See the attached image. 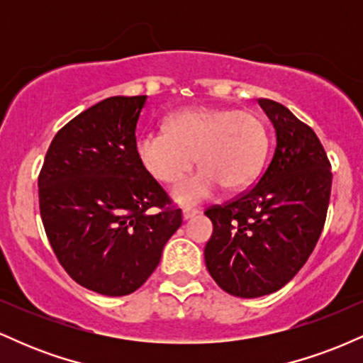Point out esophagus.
<instances>
[{
	"label": "esophagus",
	"instance_id": "34e87169",
	"mask_svg": "<svg viewBox=\"0 0 363 363\" xmlns=\"http://www.w3.org/2000/svg\"><path fill=\"white\" fill-rule=\"evenodd\" d=\"M198 213L199 211L194 210V208H184V210H182V216H184V220L193 218V216H196Z\"/></svg>",
	"mask_w": 363,
	"mask_h": 363
}]
</instances>
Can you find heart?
<instances>
[{
	"instance_id": "b5f03b06",
	"label": "heart",
	"mask_w": 363,
	"mask_h": 363,
	"mask_svg": "<svg viewBox=\"0 0 363 363\" xmlns=\"http://www.w3.org/2000/svg\"><path fill=\"white\" fill-rule=\"evenodd\" d=\"M268 153V131L259 116L225 107H189L167 116L165 131L136 138V155L164 184H176L194 167L196 176L179 184L172 198L182 205L213 196L220 187L240 191L256 179Z\"/></svg>"
}]
</instances>
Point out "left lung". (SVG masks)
Here are the masks:
<instances>
[{
  "label": "left lung",
  "mask_w": 363,
  "mask_h": 363,
  "mask_svg": "<svg viewBox=\"0 0 363 363\" xmlns=\"http://www.w3.org/2000/svg\"><path fill=\"white\" fill-rule=\"evenodd\" d=\"M277 148L256 186L205 215L213 234L205 262L220 289L256 298L285 286L306 264L326 222L331 164L311 126L281 104L259 99Z\"/></svg>",
  "instance_id": "8db88e82"
}]
</instances>
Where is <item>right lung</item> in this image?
<instances>
[{
    "mask_svg": "<svg viewBox=\"0 0 363 363\" xmlns=\"http://www.w3.org/2000/svg\"><path fill=\"white\" fill-rule=\"evenodd\" d=\"M145 102L147 95H119L83 111L54 136L39 174L40 216L57 261L78 285L109 297L148 280L182 223L136 155Z\"/></svg>",
    "mask_w": 363,
    "mask_h": 363,
    "instance_id": "obj_1",
    "label": "right lung"
}]
</instances>
